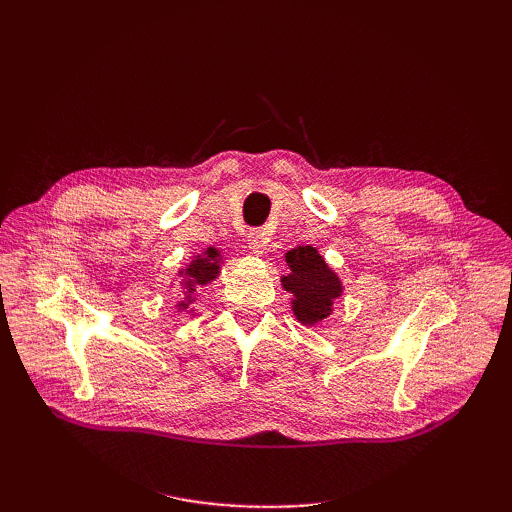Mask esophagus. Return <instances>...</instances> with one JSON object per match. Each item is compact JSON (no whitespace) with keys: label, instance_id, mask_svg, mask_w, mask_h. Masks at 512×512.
I'll return each instance as SVG.
<instances>
[{"label":"esophagus","instance_id":"34e87169","mask_svg":"<svg viewBox=\"0 0 512 512\" xmlns=\"http://www.w3.org/2000/svg\"><path fill=\"white\" fill-rule=\"evenodd\" d=\"M267 243H269L267 232H262V230H252L250 235H247V245H250L252 254H262V252H265Z\"/></svg>","mask_w":512,"mask_h":512}]
</instances>
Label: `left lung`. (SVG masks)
Wrapping results in <instances>:
<instances>
[{"label":"left lung","instance_id":"8db88e82","mask_svg":"<svg viewBox=\"0 0 512 512\" xmlns=\"http://www.w3.org/2000/svg\"><path fill=\"white\" fill-rule=\"evenodd\" d=\"M290 273L282 277V284L294 294L292 312L303 324H314L331 314L333 299L342 294V282L329 269L324 258L314 247H297L286 254Z\"/></svg>","mask_w":512,"mask_h":512}]
</instances>
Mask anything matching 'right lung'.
<instances>
[{"label": "right lung", "mask_w": 512, "mask_h": 512, "mask_svg": "<svg viewBox=\"0 0 512 512\" xmlns=\"http://www.w3.org/2000/svg\"><path fill=\"white\" fill-rule=\"evenodd\" d=\"M220 260H222L220 252L213 250V247H209L205 256H198L196 260L190 262L188 269L181 271V273H185V280L181 284L185 286V290H188V303L194 301L190 294L196 288L209 284L213 277L220 273ZM188 303H179V309H185V307H188Z\"/></svg>", "instance_id": "obj_1"}]
</instances>
